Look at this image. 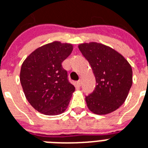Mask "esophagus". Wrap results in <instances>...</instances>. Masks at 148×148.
I'll return each mask as SVG.
<instances>
[{
    "mask_svg": "<svg viewBox=\"0 0 148 148\" xmlns=\"http://www.w3.org/2000/svg\"><path fill=\"white\" fill-rule=\"evenodd\" d=\"M81 84H82V82H81V81H80V80H78V81H77V86H78V87H80V86H81Z\"/></svg>",
    "mask_w": 148,
    "mask_h": 148,
    "instance_id": "obj_1",
    "label": "esophagus"
}]
</instances>
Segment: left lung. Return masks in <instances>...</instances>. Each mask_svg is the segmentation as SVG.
I'll return each mask as SVG.
<instances>
[{
	"instance_id": "left-lung-1",
	"label": "left lung",
	"mask_w": 148,
	"mask_h": 148,
	"mask_svg": "<svg viewBox=\"0 0 148 148\" xmlns=\"http://www.w3.org/2000/svg\"><path fill=\"white\" fill-rule=\"evenodd\" d=\"M79 49L96 77L95 89L85 96L88 109L96 114L113 112L123 104L132 86L131 66L121 54L102 44H82Z\"/></svg>"
}]
</instances>
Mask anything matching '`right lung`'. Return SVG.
Listing matches in <instances>:
<instances>
[{
    "mask_svg": "<svg viewBox=\"0 0 148 148\" xmlns=\"http://www.w3.org/2000/svg\"><path fill=\"white\" fill-rule=\"evenodd\" d=\"M72 50L70 44L55 41L36 49L23 63L22 87L28 102L40 113L57 115L68 107L75 88L62 63Z\"/></svg>",
    "mask_w": 148,
    "mask_h": 148,
    "instance_id": "right-lung-1",
    "label": "right lung"
}]
</instances>
